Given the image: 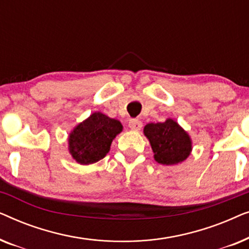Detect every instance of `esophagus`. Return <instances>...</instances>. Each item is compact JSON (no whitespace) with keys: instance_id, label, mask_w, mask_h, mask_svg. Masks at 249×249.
I'll list each match as a JSON object with an SVG mask.
<instances>
[{"instance_id":"1","label":"esophagus","mask_w":249,"mask_h":249,"mask_svg":"<svg viewBox=\"0 0 249 249\" xmlns=\"http://www.w3.org/2000/svg\"><path fill=\"white\" fill-rule=\"evenodd\" d=\"M142 127V122L141 120H138V119H131L130 121H129V128L131 129V130H141Z\"/></svg>"}]
</instances>
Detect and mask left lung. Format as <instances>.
<instances>
[{"label": "left lung", "instance_id": "1", "mask_svg": "<svg viewBox=\"0 0 249 249\" xmlns=\"http://www.w3.org/2000/svg\"><path fill=\"white\" fill-rule=\"evenodd\" d=\"M144 134L151 142L155 161L160 164H178L185 161L192 151L188 134L172 119L146 124Z\"/></svg>", "mask_w": 249, "mask_h": 249}]
</instances>
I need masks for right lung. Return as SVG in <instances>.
Masks as SVG:
<instances>
[{"instance_id": "1", "label": "right lung", "mask_w": 249, "mask_h": 249, "mask_svg": "<svg viewBox=\"0 0 249 249\" xmlns=\"http://www.w3.org/2000/svg\"><path fill=\"white\" fill-rule=\"evenodd\" d=\"M121 131L120 121L95 112L70 134L69 151L78 163L91 164L107 155L112 141Z\"/></svg>"}]
</instances>
